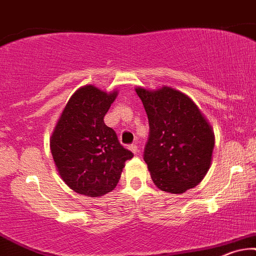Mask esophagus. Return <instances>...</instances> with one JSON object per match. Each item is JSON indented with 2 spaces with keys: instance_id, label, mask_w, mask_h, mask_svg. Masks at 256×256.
<instances>
[{
  "instance_id": "obj_1",
  "label": "esophagus",
  "mask_w": 256,
  "mask_h": 256,
  "mask_svg": "<svg viewBox=\"0 0 256 256\" xmlns=\"http://www.w3.org/2000/svg\"><path fill=\"white\" fill-rule=\"evenodd\" d=\"M128 148H130V150L134 152V154H138V146L136 144H132V145H130V146H128Z\"/></svg>"
}]
</instances>
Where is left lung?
I'll list each match as a JSON object with an SVG mask.
<instances>
[{
  "label": "left lung",
  "mask_w": 256,
  "mask_h": 256,
  "mask_svg": "<svg viewBox=\"0 0 256 256\" xmlns=\"http://www.w3.org/2000/svg\"><path fill=\"white\" fill-rule=\"evenodd\" d=\"M136 92L148 114V139L144 148L152 180L160 190L183 194L208 172L215 137L212 126L186 94L164 86Z\"/></svg>",
  "instance_id": "left-lung-1"
}]
</instances>
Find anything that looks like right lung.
<instances>
[{
  "label": "right lung",
  "mask_w": 256,
  "mask_h": 256,
  "mask_svg": "<svg viewBox=\"0 0 256 256\" xmlns=\"http://www.w3.org/2000/svg\"><path fill=\"white\" fill-rule=\"evenodd\" d=\"M117 94L92 85L76 90L50 137L52 156L61 178L78 194L98 197L112 192L125 162L134 157L104 122Z\"/></svg>",
  "instance_id": "obj_1"
}]
</instances>
